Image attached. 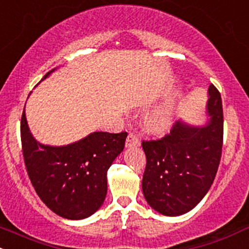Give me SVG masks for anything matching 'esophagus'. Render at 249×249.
<instances>
[{"mask_svg": "<svg viewBox=\"0 0 249 249\" xmlns=\"http://www.w3.org/2000/svg\"><path fill=\"white\" fill-rule=\"evenodd\" d=\"M140 145V140L138 138L137 134L134 133H129L127 137V140H125V146L127 147H132V146H139Z\"/></svg>", "mask_w": 249, "mask_h": 249, "instance_id": "obj_1", "label": "esophagus"}]
</instances>
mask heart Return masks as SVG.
Here are the masks:
<instances>
[{
  "mask_svg": "<svg viewBox=\"0 0 249 249\" xmlns=\"http://www.w3.org/2000/svg\"><path fill=\"white\" fill-rule=\"evenodd\" d=\"M174 111L171 106H162L153 110L145 119V125L150 132L163 133L170 128L173 124Z\"/></svg>",
  "mask_w": 249,
  "mask_h": 249,
  "instance_id": "heart-1",
  "label": "heart"
}]
</instances>
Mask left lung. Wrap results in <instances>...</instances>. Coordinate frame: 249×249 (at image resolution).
<instances>
[{
	"label": "left lung",
	"mask_w": 249,
	"mask_h": 249,
	"mask_svg": "<svg viewBox=\"0 0 249 249\" xmlns=\"http://www.w3.org/2000/svg\"><path fill=\"white\" fill-rule=\"evenodd\" d=\"M205 127L175 122L170 133L142 140L146 168L142 193L152 209L165 216H180L200 202L213 183L223 146V107L218 89L209 87Z\"/></svg>",
	"instance_id": "1"
}]
</instances>
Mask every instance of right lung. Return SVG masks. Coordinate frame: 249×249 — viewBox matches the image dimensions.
I'll return each instance as SVG.
<instances>
[{"label": "right lung", "mask_w": 249, "mask_h": 249, "mask_svg": "<svg viewBox=\"0 0 249 249\" xmlns=\"http://www.w3.org/2000/svg\"><path fill=\"white\" fill-rule=\"evenodd\" d=\"M20 134L31 183L51 211L63 218L83 219L102 206L107 171L124 151L127 132H94L61 147L43 145L30 133L24 107Z\"/></svg>", "instance_id": "obj_1"}]
</instances>
